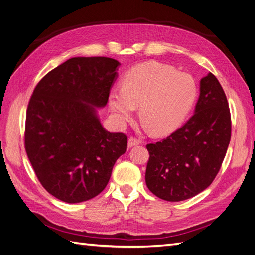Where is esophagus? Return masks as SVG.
Here are the masks:
<instances>
[{
    "label": "esophagus",
    "instance_id": "esophagus-1",
    "mask_svg": "<svg viewBox=\"0 0 255 255\" xmlns=\"http://www.w3.org/2000/svg\"><path fill=\"white\" fill-rule=\"evenodd\" d=\"M139 143H140V141L138 140V139H136V138H134V137H129L128 140V148H133V146H136V145H138Z\"/></svg>",
    "mask_w": 255,
    "mask_h": 255
}]
</instances>
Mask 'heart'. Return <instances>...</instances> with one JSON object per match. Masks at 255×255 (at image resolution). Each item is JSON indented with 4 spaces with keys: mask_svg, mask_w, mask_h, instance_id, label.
<instances>
[{
    "mask_svg": "<svg viewBox=\"0 0 255 255\" xmlns=\"http://www.w3.org/2000/svg\"><path fill=\"white\" fill-rule=\"evenodd\" d=\"M121 88L113 89L109 96L115 121L125 126L139 106V118L153 135L170 133L179 127L197 95L190 74L158 61L130 69L123 76Z\"/></svg>",
    "mask_w": 255,
    "mask_h": 255,
    "instance_id": "obj_1",
    "label": "heart"
}]
</instances>
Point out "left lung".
<instances>
[{
  "label": "left lung",
  "instance_id": "obj_1",
  "mask_svg": "<svg viewBox=\"0 0 255 255\" xmlns=\"http://www.w3.org/2000/svg\"><path fill=\"white\" fill-rule=\"evenodd\" d=\"M231 139V115L220 83L211 72L200 81L194 115L163 141L146 144L145 184L170 202L195 197L217 175Z\"/></svg>",
  "mask_w": 255,
  "mask_h": 255
}]
</instances>
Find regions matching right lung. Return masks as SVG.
Returning a JSON list of instances; mask_svg holds the SVG:
<instances>
[{
    "mask_svg": "<svg viewBox=\"0 0 255 255\" xmlns=\"http://www.w3.org/2000/svg\"><path fill=\"white\" fill-rule=\"evenodd\" d=\"M118 60L73 57L38 83L29 100L25 150L49 194L67 203L87 201L103 191L128 138L111 133L98 110L109 101Z\"/></svg>",
    "mask_w": 255,
    "mask_h": 255,
    "instance_id": "add662e5",
    "label": "right lung"
}]
</instances>
